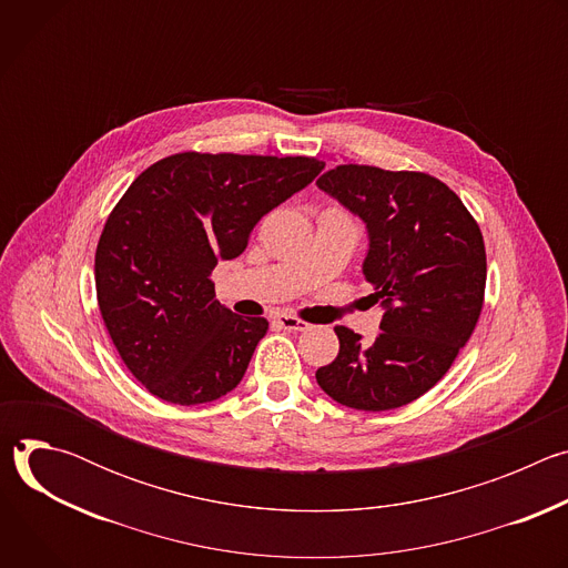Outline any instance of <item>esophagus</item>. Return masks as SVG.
Masks as SVG:
<instances>
[{
  "instance_id": "34e87169",
  "label": "esophagus",
  "mask_w": 568,
  "mask_h": 568,
  "mask_svg": "<svg viewBox=\"0 0 568 568\" xmlns=\"http://www.w3.org/2000/svg\"><path fill=\"white\" fill-rule=\"evenodd\" d=\"M276 323H278L281 328H285V331H307L310 328L305 321H301V318H296L292 314H278Z\"/></svg>"
}]
</instances>
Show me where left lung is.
Returning <instances> with one entry per match:
<instances>
[{
    "label": "left lung",
    "mask_w": 568,
    "mask_h": 568,
    "mask_svg": "<svg viewBox=\"0 0 568 568\" xmlns=\"http://www.w3.org/2000/svg\"><path fill=\"white\" fill-rule=\"evenodd\" d=\"M316 186L364 222L362 274L384 310L373 344L335 328L339 355L316 382L344 407L397 409L427 393L474 333L488 276L480 229L458 195L425 173L351 164Z\"/></svg>",
    "instance_id": "1"
}]
</instances>
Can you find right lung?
<instances>
[{
    "mask_svg": "<svg viewBox=\"0 0 568 568\" xmlns=\"http://www.w3.org/2000/svg\"><path fill=\"white\" fill-rule=\"evenodd\" d=\"M321 171L310 156L182 152L130 184L99 240L97 296L121 359L152 395L191 407L240 384L270 323L222 305L211 272Z\"/></svg>",
    "mask_w": 568,
    "mask_h": 568,
    "instance_id": "obj_1",
    "label": "right lung"
}]
</instances>
